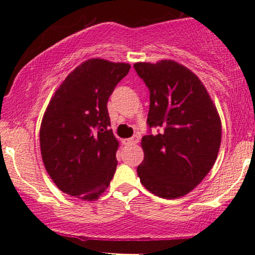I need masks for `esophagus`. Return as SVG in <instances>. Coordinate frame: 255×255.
<instances>
[{
	"instance_id": "esophagus-1",
	"label": "esophagus",
	"mask_w": 255,
	"mask_h": 255,
	"mask_svg": "<svg viewBox=\"0 0 255 255\" xmlns=\"http://www.w3.org/2000/svg\"><path fill=\"white\" fill-rule=\"evenodd\" d=\"M139 140H140V136L139 135H134V136L129 137V139H126L125 140V144H127V145H135V144H137V142H139Z\"/></svg>"
}]
</instances>
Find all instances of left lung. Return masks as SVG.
Returning a JSON list of instances; mask_svg holds the SVG:
<instances>
[{
  "mask_svg": "<svg viewBox=\"0 0 255 255\" xmlns=\"http://www.w3.org/2000/svg\"><path fill=\"white\" fill-rule=\"evenodd\" d=\"M150 90L147 125L157 135L141 139L144 160L137 176L157 197L188 194L211 170L222 139L221 118L206 87L191 69L172 60L136 62Z\"/></svg>",
  "mask_w": 255,
  "mask_h": 255,
  "instance_id": "obj_1",
  "label": "left lung"
}]
</instances>
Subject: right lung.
<instances>
[{
    "label": "right lung",
    "mask_w": 255,
    "mask_h": 255,
    "mask_svg": "<svg viewBox=\"0 0 255 255\" xmlns=\"http://www.w3.org/2000/svg\"><path fill=\"white\" fill-rule=\"evenodd\" d=\"M130 64L90 58L55 91L39 130L49 176L66 194L97 200L115 174L119 141L109 129L108 99Z\"/></svg>",
    "instance_id": "1"
}]
</instances>
